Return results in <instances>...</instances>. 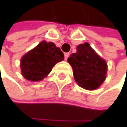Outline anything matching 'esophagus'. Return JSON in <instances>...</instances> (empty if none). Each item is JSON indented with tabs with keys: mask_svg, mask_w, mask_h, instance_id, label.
<instances>
[{
	"mask_svg": "<svg viewBox=\"0 0 127 127\" xmlns=\"http://www.w3.org/2000/svg\"><path fill=\"white\" fill-rule=\"evenodd\" d=\"M64 55H65V59L67 60L68 58V56H69V53H68V52H65Z\"/></svg>",
	"mask_w": 127,
	"mask_h": 127,
	"instance_id": "obj_1",
	"label": "esophagus"
}]
</instances>
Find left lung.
I'll return each instance as SVG.
<instances>
[{"label": "left lung", "mask_w": 127, "mask_h": 127, "mask_svg": "<svg viewBox=\"0 0 127 127\" xmlns=\"http://www.w3.org/2000/svg\"><path fill=\"white\" fill-rule=\"evenodd\" d=\"M68 62L72 67L76 82L83 88L95 90L106 78V62L87 42L77 46L76 53H72Z\"/></svg>", "instance_id": "8db88e82"}]
</instances>
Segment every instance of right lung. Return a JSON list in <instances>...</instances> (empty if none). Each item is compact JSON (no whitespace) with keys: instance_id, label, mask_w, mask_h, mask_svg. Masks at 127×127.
I'll use <instances>...</instances> for the list:
<instances>
[{"instance_id":"add662e5","label":"right lung","mask_w":127,"mask_h":127,"mask_svg":"<svg viewBox=\"0 0 127 127\" xmlns=\"http://www.w3.org/2000/svg\"><path fill=\"white\" fill-rule=\"evenodd\" d=\"M64 59V54L53 42H41L24 56L20 62L22 75L27 80L39 81L52 71L57 62Z\"/></svg>"}]
</instances>
